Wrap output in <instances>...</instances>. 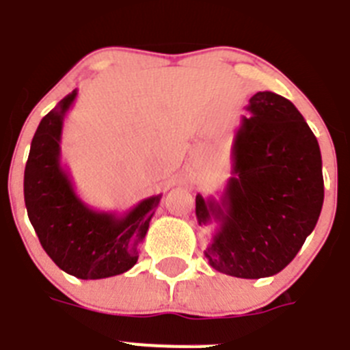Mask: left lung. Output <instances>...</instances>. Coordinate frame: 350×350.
Here are the masks:
<instances>
[{
  "instance_id": "8db88e82",
  "label": "left lung",
  "mask_w": 350,
  "mask_h": 350,
  "mask_svg": "<svg viewBox=\"0 0 350 350\" xmlns=\"http://www.w3.org/2000/svg\"><path fill=\"white\" fill-rule=\"evenodd\" d=\"M232 146V176L219 200L195 197L200 226L216 223L209 265L241 279L281 272L312 234L324 200L319 143L291 100L256 92Z\"/></svg>"
}]
</instances>
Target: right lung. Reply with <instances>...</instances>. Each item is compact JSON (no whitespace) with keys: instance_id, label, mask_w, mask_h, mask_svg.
Wrapping results in <instances>:
<instances>
[{"instance_id":"add662e5","label":"right lung","mask_w":350,"mask_h":350,"mask_svg":"<svg viewBox=\"0 0 350 350\" xmlns=\"http://www.w3.org/2000/svg\"><path fill=\"white\" fill-rule=\"evenodd\" d=\"M77 96L75 89L38 125L24 171V200L43 250L59 269L78 279H105L136 265L162 195L124 214L96 211L78 197L61 163L62 124Z\"/></svg>"}]
</instances>
